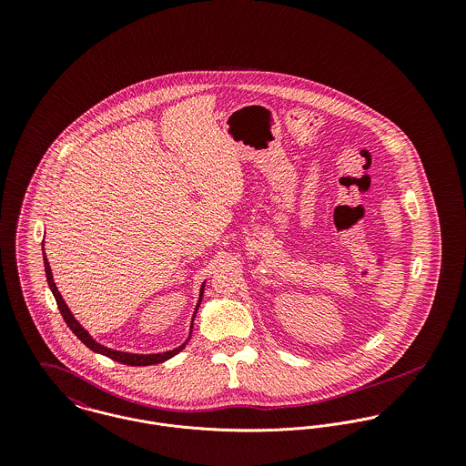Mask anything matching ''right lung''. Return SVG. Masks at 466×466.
I'll list each match as a JSON object with an SVG mask.
<instances>
[{
  "label": "right lung",
  "mask_w": 466,
  "mask_h": 466,
  "mask_svg": "<svg viewBox=\"0 0 466 466\" xmlns=\"http://www.w3.org/2000/svg\"><path fill=\"white\" fill-rule=\"evenodd\" d=\"M43 242H45V240H43ZM43 258H45V272H46L48 285H50V289H52V292H54V298H56V301H57V307H59V310H61V314H63V318H65L69 330L75 333L89 350H93V351H96V353H102V355H106V357H109V359H113V360H116V362H122V364H127V366H150V364H159V362L168 360L170 357L177 355V353L187 346L188 340H187L185 344H181L179 348L170 350V351H165V353L136 355V353H126V351H115V350L106 348L104 344H98L89 333L86 332V330L80 327V323H78V321L73 318V314L69 312V309H67V305L65 303L61 292L57 290V287H56V283H54V276H52V270H50L48 258H46V255H45V249H43ZM202 290H204V287L200 289L199 303L200 299H202ZM199 303H198V309H199ZM198 309H196V310H198ZM194 318H196V316H194ZM192 325H194V321H192ZM192 329H194V327H190V333H192Z\"/></svg>",
  "instance_id": "add662e5"
}]
</instances>
